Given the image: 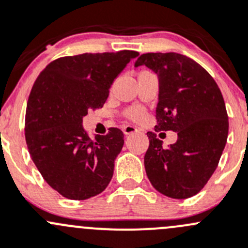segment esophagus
<instances>
[{
	"mask_svg": "<svg viewBox=\"0 0 248 248\" xmlns=\"http://www.w3.org/2000/svg\"><path fill=\"white\" fill-rule=\"evenodd\" d=\"M122 131H124V134H131L134 133V132H138V128L136 126H133V124H126V126H124Z\"/></svg>",
	"mask_w": 248,
	"mask_h": 248,
	"instance_id": "34e87169",
	"label": "esophagus"
}]
</instances>
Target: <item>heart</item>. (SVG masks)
I'll use <instances>...</instances> for the list:
<instances>
[{
	"label": "heart",
	"mask_w": 248,
	"mask_h": 248,
	"mask_svg": "<svg viewBox=\"0 0 248 248\" xmlns=\"http://www.w3.org/2000/svg\"><path fill=\"white\" fill-rule=\"evenodd\" d=\"M126 116L131 120H139L143 116V110L139 108H131L126 111Z\"/></svg>",
	"instance_id": "b5f03b06"
}]
</instances>
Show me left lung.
Masks as SVG:
<instances>
[{
	"instance_id": "8db88e82",
	"label": "left lung",
	"mask_w": 248,
	"mask_h": 248,
	"mask_svg": "<svg viewBox=\"0 0 248 248\" xmlns=\"http://www.w3.org/2000/svg\"><path fill=\"white\" fill-rule=\"evenodd\" d=\"M157 74L160 91L155 132H148L144 156L154 188L172 199H188L207 184L217 168L229 131L227 109L212 76L190 58L178 53H145L134 66ZM174 130L178 139L168 149L155 132Z\"/></svg>"
}]
</instances>
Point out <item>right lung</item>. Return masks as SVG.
Here are the masks:
<instances>
[{
	"label": "right lung",
	"mask_w": 248,
	"mask_h": 248,
	"mask_svg": "<svg viewBox=\"0 0 248 248\" xmlns=\"http://www.w3.org/2000/svg\"><path fill=\"white\" fill-rule=\"evenodd\" d=\"M138 54L124 49L62 57L36 78L26 105V145L43 179L64 198H93L111 180L124 133L111 127L91 140L82 117L103 108L111 83Z\"/></svg>",
	"instance_id": "right-lung-1"
}]
</instances>
